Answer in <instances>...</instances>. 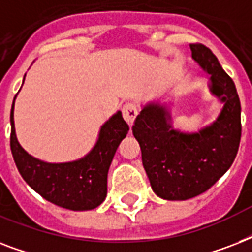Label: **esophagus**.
Wrapping results in <instances>:
<instances>
[{
    "label": "esophagus",
    "mask_w": 252,
    "mask_h": 252,
    "mask_svg": "<svg viewBox=\"0 0 252 252\" xmlns=\"http://www.w3.org/2000/svg\"><path fill=\"white\" fill-rule=\"evenodd\" d=\"M138 115V108L134 103H126L123 107V118L126 119V122L129 126H133L134 119Z\"/></svg>",
    "instance_id": "34e87169"
}]
</instances>
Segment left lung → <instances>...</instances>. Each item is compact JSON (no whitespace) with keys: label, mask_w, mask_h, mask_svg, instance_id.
<instances>
[{"label":"left lung","mask_w":252,"mask_h":252,"mask_svg":"<svg viewBox=\"0 0 252 252\" xmlns=\"http://www.w3.org/2000/svg\"><path fill=\"white\" fill-rule=\"evenodd\" d=\"M191 51L211 74L212 93L225 103L217 120L197 133H182L171 128L165 107L150 103L132 126L150 186L166 200L192 199L209 189L233 165L242 134L241 102L233 80L205 45L191 44Z\"/></svg>","instance_id":"left-lung-1"}]
</instances>
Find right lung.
I'll list each match as a JSON object with an SVG mask.
<instances>
[{
  "mask_svg": "<svg viewBox=\"0 0 252 252\" xmlns=\"http://www.w3.org/2000/svg\"><path fill=\"white\" fill-rule=\"evenodd\" d=\"M10 123L14 162L33 191L55 205L70 211H89L103 203L107 195L108 168L119 144L129 130L120 111L100 128L98 141L86 157L66 163L39 161L19 145L14 128V102Z\"/></svg>",
  "mask_w": 252,
  "mask_h": 252,
  "instance_id": "right-lung-1",
  "label": "right lung"
}]
</instances>
